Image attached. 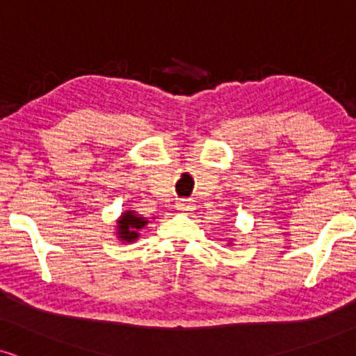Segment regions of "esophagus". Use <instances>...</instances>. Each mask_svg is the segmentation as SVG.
Wrapping results in <instances>:
<instances>
[{
  "mask_svg": "<svg viewBox=\"0 0 356 356\" xmlns=\"http://www.w3.org/2000/svg\"><path fill=\"white\" fill-rule=\"evenodd\" d=\"M175 209L181 212H191L195 209V204L192 202V200H179V202L175 204Z\"/></svg>",
  "mask_w": 356,
  "mask_h": 356,
  "instance_id": "esophagus-1",
  "label": "esophagus"
}]
</instances>
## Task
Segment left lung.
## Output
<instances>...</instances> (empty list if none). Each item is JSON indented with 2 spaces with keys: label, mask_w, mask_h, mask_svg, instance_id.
Returning a JSON list of instances; mask_svg holds the SVG:
<instances>
[{
  "label": "left lung",
  "mask_w": 356,
  "mask_h": 356,
  "mask_svg": "<svg viewBox=\"0 0 356 356\" xmlns=\"http://www.w3.org/2000/svg\"><path fill=\"white\" fill-rule=\"evenodd\" d=\"M232 241H234V238H232ZM232 241H229V245H230V243H232Z\"/></svg>",
  "instance_id": "1"
}]
</instances>
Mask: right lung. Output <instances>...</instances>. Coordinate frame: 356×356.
Listing matches in <instances>:
<instances>
[{
    "label": "right lung",
    "mask_w": 356,
    "mask_h": 356,
    "mask_svg": "<svg viewBox=\"0 0 356 356\" xmlns=\"http://www.w3.org/2000/svg\"><path fill=\"white\" fill-rule=\"evenodd\" d=\"M149 224V220L145 217L137 213L136 211H124L119 216V219L115 220V235H118V241L121 242H136L140 237V229H144Z\"/></svg>",
    "instance_id": "1"
}]
</instances>
